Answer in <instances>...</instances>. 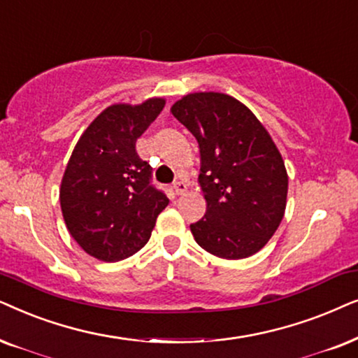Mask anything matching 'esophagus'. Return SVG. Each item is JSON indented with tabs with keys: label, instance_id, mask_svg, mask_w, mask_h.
Returning <instances> with one entry per match:
<instances>
[{
	"label": "esophagus",
	"instance_id": "esophagus-1",
	"mask_svg": "<svg viewBox=\"0 0 358 358\" xmlns=\"http://www.w3.org/2000/svg\"><path fill=\"white\" fill-rule=\"evenodd\" d=\"M187 183H185V182H176L175 185H173V192H175V194H178V196H180V194H183L185 192H187Z\"/></svg>",
	"mask_w": 358,
	"mask_h": 358
}]
</instances>
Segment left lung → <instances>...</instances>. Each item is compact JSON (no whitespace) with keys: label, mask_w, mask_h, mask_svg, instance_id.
Returning <instances> with one entry per match:
<instances>
[{"label":"left lung","mask_w":358,"mask_h":358,"mask_svg":"<svg viewBox=\"0 0 358 358\" xmlns=\"http://www.w3.org/2000/svg\"><path fill=\"white\" fill-rule=\"evenodd\" d=\"M171 114L194 136L206 214L189 226L194 241L227 260L259 252L285 216L288 175L275 142L245 104L224 93H192Z\"/></svg>","instance_id":"8db88e82"}]
</instances>
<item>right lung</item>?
Segmentation results:
<instances>
[{
    "label": "right lung",
    "mask_w": 358,
    "mask_h": 358,
    "mask_svg": "<svg viewBox=\"0 0 358 358\" xmlns=\"http://www.w3.org/2000/svg\"><path fill=\"white\" fill-rule=\"evenodd\" d=\"M164 106L162 98L113 104L71 152L60 185L62 214L71 237L94 259L119 262L139 252L169 204L152 185V166L136 152Z\"/></svg>",
    "instance_id": "right-lung-1"
}]
</instances>
